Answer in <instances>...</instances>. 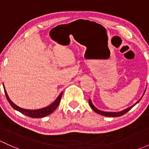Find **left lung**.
I'll return each instance as SVG.
<instances>
[{
	"label": "left lung",
	"instance_id": "obj_1",
	"mask_svg": "<svg viewBox=\"0 0 149 149\" xmlns=\"http://www.w3.org/2000/svg\"><path fill=\"white\" fill-rule=\"evenodd\" d=\"M144 93H145V92H144V93H143V95H144ZM142 97H143V96H142ZM142 97L140 98V99L139 100V101H137L136 103H134V104L133 105V106H130V107L127 108V109H125V110H123V111H119V112H106V111H101V110H98V109H96V108H95V106H93V103H92V102H91V99L88 100V103H89V105H90L91 108V109H93V110L94 111L95 113H97L100 114V115H102V116H107V117H118V116H120L124 115L125 113H127L128 111H129L131 110V109H132V108L134 107V106H135V105H136L137 103L141 101V98H142Z\"/></svg>",
	"mask_w": 149,
	"mask_h": 149
}]
</instances>
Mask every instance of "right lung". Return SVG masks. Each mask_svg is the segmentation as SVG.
<instances>
[{
  "instance_id": "1",
  "label": "right lung",
  "mask_w": 149,
  "mask_h": 149,
  "mask_svg": "<svg viewBox=\"0 0 149 149\" xmlns=\"http://www.w3.org/2000/svg\"><path fill=\"white\" fill-rule=\"evenodd\" d=\"M3 88H4V91H5V93H6V98H7L8 101L9 103L10 104V106H11L15 110L21 112V113L24 114V115L27 116L31 117V118H43V117L47 116L48 115L51 114V113L54 112L56 109V108L58 107L59 103H60L61 99L62 94H63V92H61V93H60V95L58 96V98L55 100L54 102H53L51 105L46 106V107L43 108V109H37V110H29V109H22V108L19 107V106H16V105H15V103L13 102L9 98V96L8 95L7 92H6L4 86H3Z\"/></svg>"
}]
</instances>
